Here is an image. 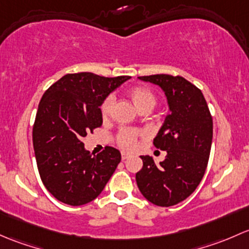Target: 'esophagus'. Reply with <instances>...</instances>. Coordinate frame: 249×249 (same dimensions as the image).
Instances as JSON below:
<instances>
[{
	"label": "esophagus",
	"instance_id": "obj_1",
	"mask_svg": "<svg viewBox=\"0 0 249 249\" xmlns=\"http://www.w3.org/2000/svg\"><path fill=\"white\" fill-rule=\"evenodd\" d=\"M129 157H130L129 153H127V152H122V160H128V158H129Z\"/></svg>",
	"mask_w": 249,
	"mask_h": 249
}]
</instances>
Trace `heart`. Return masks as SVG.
Masks as SVG:
<instances>
[{"mask_svg": "<svg viewBox=\"0 0 249 249\" xmlns=\"http://www.w3.org/2000/svg\"><path fill=\"white\" fill-rule=\"evenodd\" d=\"M129 97L132 99V102L134 103V106L137 107L138 110L142 109V107H153L156 104V97L153 94V92L151 89H146V87H134L129 91ZM112 103H114V97L109 96L104 99L103 104L101 107V112L102 116L107 117L109 116L110 111H111ZM142 135V133L139 130L135 129H122L121 132L117 135V142L121 147H124V150H132L137 146L138 143V138Z\"/></svg>", "mask_w": 249, "mask_h": 249, "instance_id": "1", "label": "heart"}]
</instances>
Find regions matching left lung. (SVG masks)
<instances>
[{
  "label": "left lung",
  "instance_id": "obj_1",
  "mask_svg": "<svg viewBox=\"0 0 249 249\" xmlns=\"http://www.w3.org/2000/svg\"><path fill=\"white\" fill-rule=\"evenodd\" d=\"M160 86L170 114L153 143L166 151L165 160L156 165L150 156H140L142 170L135 180L142 194L157 206L169 207L188 198L200 183L211 151L213 122L200 89L182 76L168 74L139 76Z\"/></svg>",
  "mask_w": 249,
  "mask_h": 249
}]
</instances>
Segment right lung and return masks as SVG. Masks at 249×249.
I'll list each match as a JSON object with an SVG mask.
<instances>
[{
    "instance_id": "obj_1",
    "label": "right lung",
    "mask_w": 249,
    "mask_h": 249,
    "mask_svg": "<svg viewBox=\"0 0 249 249\" xmlns=\"http://www.w3.org/2000/svg\"><path fill=\"white\" fill-rule=\"evenodd\" d=\"M128 79L87 71L66 74L43 94L33 125V148L45 188L61 202L80 206L94 200L121 162L116 148L107 146L92 156L81 140L101 127L99 107Z\"/></svg>"
}]
</instances>
